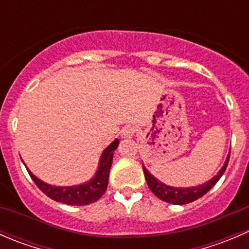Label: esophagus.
<instances>
[{"mask_svg": "<svg viewBox=\"0 0 249 249\" xmlns=\"http://www.w3.org/2000/svg\"><path fill=\"white\" fill-rule=\"evenodd\" d=\"M135 132H136V129H135V126H131V125H129V126H125L124 129L122 130V137L123 139H132L135 135Z\"/></svg>", "mask_w": 249, "mask_h": 249, "instance_id": "34e87169", "label": "esophagus"}]
</instances>
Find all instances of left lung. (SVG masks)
<instances>
[{"mask_svg": "<svg viewBox=\"0 0 249 249\" xmlns=\"http://www.w3.org/2000/svg\"><path fill=\"white\" fill-rule=\"evenodd\" d=\"M230 159V153L228 155L227 160H225L224 165L220 169V171L217 173V176L210 179L208 182L203 183L201 185H197V187H189V188H175L170 187V185L164 184L162 182L158 180L152 173L148 172V170L143 166V173H144L145 180H147L148 188L152 190L153 194L157 197H159L160 200L165 202L173 203V205H185V203H189L195 201V200L200 199L207 192H210L213 187L215 185V183L219 180V178L222 177L223 173L225 172L228 166V162Z\"/></svg>", "mask_w": 249, "mask_h": 249, "instance_id": "1", "label": "left lung"}]
</instances>
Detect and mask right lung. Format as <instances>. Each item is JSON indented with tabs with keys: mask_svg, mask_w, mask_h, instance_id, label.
I'll return each instance as SVG.
<instances>
[{
	"mask_svg": "<svg viewBox=\"0 0 249 249\" xmlns=\"http://www.w3.org/2000/svg\"><path fill=\"white\" fill-rule=\"evenodd\" d=\"M118 144H119V140L115 139L104 150L95 176L83 184L72 185V187H55V185L47 184L43 180L38 179L30 170H27V172L32 180L36 183L37 187L50 199L57 202L66 203V205H89V203L97 201L106 192L107 185H108L109 170L112 166L113 153L117 149Z\"/></svg>",
	"mask_w": 249,
	"mask_h": 249,
	"instance_id": "obj_1",
	"label": "right lung"
}]
</instances>
